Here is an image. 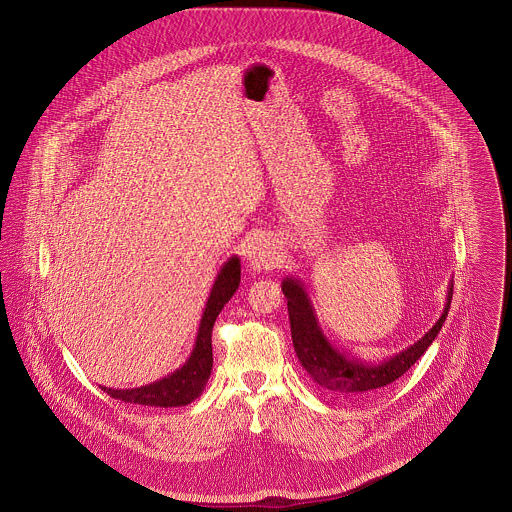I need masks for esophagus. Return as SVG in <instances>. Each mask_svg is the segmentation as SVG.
<instances>
[{"label":"esophagus","mask_w":512,"mask_h":512,"mask_svg":"<svg viewBox=\"0 0 512 512\" xmlns=\"http://www.w3.org/2000/svg\"><path fill=\"white\" fill-rule=\"evenodd\" d=\"M280 252L268 236H258L250 242L246 250V262L252 272H264L278 266Z\"/></svg>","instance_id":"obj_1"}]
</instances>
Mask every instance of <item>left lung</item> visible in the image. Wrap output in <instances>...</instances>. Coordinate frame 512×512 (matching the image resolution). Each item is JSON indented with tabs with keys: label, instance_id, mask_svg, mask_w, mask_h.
Returning <instances> with one entry per match:
<instances>
[{
	"label": "left lung",
	"instance_id": "1",
	"mask_svg": "<svg viewBox=\"0 0 512 512\" xmlns=\"http://www.w3.org/2000/svg\"><path fill=\"white\" fill-rule=\"evenodd\" d=\"M282 292L288 299L293 349L299 363L307 370V374L319 386L335 394L363 396L400 378L428 351V347L438 337L439 329L447 317L451 295H453V284L449 282L447 286L445 307L438 321L434 323V327L426 335H422V339H418L414 345L382 361L357 359L347 351L339 349L335 343H331V339L323 333L319 325L315 307L299 278H293V276L284 278Z\"/></svg>",
	"mask_w": 512,
	"mask_h": 512
}]
</instances>
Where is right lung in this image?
I'll list each match as a JSON object with an SVG mask.
<instances>
[{"label": "right lung", "mask_w": 512, "mask_h": 512, "mask_svg": "<svg viewBox=\"0 0 512 512\" xmlns=\"http://www.w3.org/2000/svg\"><path fill=\"white\" fill-rule=\"evenodd\" d=\"M238 286H240V258L230 256L220 266L215 284L207 297L201 323L197 329L195 345L187 361L171 374L146 386L120 388V390L102 386V390L108 392L112 398H118L130 404L157 406V408H177L197 400L203 394L213 370V343H211L213 325L222 307L238 290Z\"/></svg>", "instance_id": "right-lung-1"}]
</instances>
